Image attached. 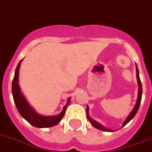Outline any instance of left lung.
Here are the masks:
<instances>
[{
    "mask_svg": "<svg viewBox=\"0 0 152 152\" xmlns=\"http://www.w3.org/2000/svg\"><path fill=\"white\" fill-rule=\"evenodd\" d=\"M136 77H137V81H138V85H139V92H138V99H137V102L134 105V108L133 110H132V112L129 114V115L127 116V118L125 119L124 123H123V125H122V127L124 126L125 125L128 124L130 121L132 120V118H134V115H136L137 111L139 110V107H140V102H141V99H142V84H141V81H140V73H139V69H138V66L136 65ZM86 116H87V119L90 121V123L92 124V126H94L95 128L99 129V130H101V131H103V132H115V130H111V129L107 128L105 127L104 126H102V124H99V122H97L94 119H93L92 118H91V116L89 115V107L87 106L86 107Z\"/></svg>",
    "mask_w": 152,
    "mask_h": 152,
    "instance_id": "left-lung-1",
    "label": "left lung"
}]
</instances>
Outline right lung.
<instances>
[{
  "mask_svg": "<svg viewBox=\"0 0 152 152\" xmlns=\"http://www.w3.org/2000/svg\"><path fill=\"white\" fill-rule=\"evenodd\" d=\"M23 59H21L20 62L18 63V66L16 68L15 75L12 80V94L13 97V100L15 102L16 107L18 109V112L22 116V118L26 119L28 123L31 124L32 126L39 127V128H44V127H50L57 125L61 122L63 118L66 107L70 102V98L67 100L66 104L63 107V110L58 115H53V116H44L34 110V108L30 106L28 101L24 96V94L20 91V86H19V69H20V63Z\"/></svg>",
  "mask_w": 152,
  "mask_h": 152,
  "instance_id": "1",
  "label": "right lung"
}]
</instances>
